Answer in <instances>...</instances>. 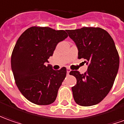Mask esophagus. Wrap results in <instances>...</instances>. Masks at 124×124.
<instances>
[{
  "mask_svg": "<svg viewBox=\"0 0 124 124\" xmlns=\"http://www.w3.org/2000/svg\"><path fill=\"white\" fill-rule=\"evenodd\" d=\"M66 72H67V75H69V73H70V70L69 69H67V70H66Z\"/></svg>",
  "mask_w": 124,
  "mask_h": 124,
  "instance_id": "obj_1",
  "label": "esophagus"
}]
</instances>
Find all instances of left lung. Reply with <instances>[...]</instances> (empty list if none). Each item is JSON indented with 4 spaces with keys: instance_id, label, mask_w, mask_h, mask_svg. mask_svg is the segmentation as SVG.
Masks as SVG:
<instances>
[{
    "instance_id": "obj_1",
    "label": "left lung",
    "mask_w": 124,
    "mask_h": 124,
    "mask_svg": "<svg viewBox=\"0 0 124 124\" xmlns=\"http://www.w3.org/2000/svg\"><path fill=\"white\" fill-rule=\"evenodd\" d=\"M66 32L76 45L78 58L88 65L85 74L78 70L69 73L77 79L72 87L74 100L83 107L97 104L110 92L118 72L119 58L114 41L101 28L83 27Z\"/></svg>"
}]
</instances>
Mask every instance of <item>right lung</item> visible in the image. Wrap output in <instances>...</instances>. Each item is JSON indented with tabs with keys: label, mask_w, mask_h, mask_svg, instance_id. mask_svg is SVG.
I'll use <instances>...</instances> for the list:
<instances>
[{
	"label": "right lung",
	"mask_w": 124,
	"mask_h": 124,
	"mask_svg": "<svg viewBox=\"0 0 124 124\" xmlns=\"http://www.w3.org/2000/svg\"><path fill=\"white\" fill-rule=\"evenodd\" d=\"M67 37L64 30L34 26L24 31L17 41L11 70L20 92L34 104L48 105L55 101L66 69L55 70L47 63L58 43Z\"/></svg>",
	"instance_id": "obj_1"
}]
</instances>
